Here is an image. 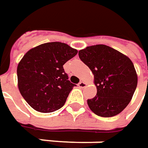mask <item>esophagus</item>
Listing matches in <instances>:
<instances>
[{
    "label": "esophagus",
    "instance_id": "1",
    "mask_svg": "<svg viewBox=\"0 0 148 148\" xmlns=\"http://www.w3.org/2000/svg\"><path fill=\"white\" fill-rule=\"evenodd\" d=\"M78 86H79V88H85L86 86H87V84L84 81H80L78 84Z\"/></svg>",
    "mask_w": 148,
    "mask_h": 148
}]
</instances>
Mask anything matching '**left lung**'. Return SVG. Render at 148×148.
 I'll list each match as a JSON object with an SVG mask.
<instances>
[{
  "instance_id": "obj_1",
  "label": "left lung",
  "mask_w": 148,
  "mask_h": 148,
  "mask_svg": "<svg viewBox=\"0 0 148 148\" xmlns=\"http://www.w3.org/2000/svg\"><path fill=\"white\" fill-rule=\"evenodd\" d=\"M79 59L94 75L97 93L88 99L96 115L112 117L118 115L132 99L138 77L132 61L109 46L96 45L79 51Z\"/></svg>"
}]
</instances>
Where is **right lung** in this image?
<instances>
[{
    "instance_id": "right-lung-1",
    "label": "right lung",
    "mask_w": 148,
    "mask_h": 148,
    "mask_svg": "<svg viewBox=\"0 0 148 148\" xmlns=\"http://www.w3.org/2000/svg\"><path fill=\"white\" fill-rule=\"evenodd\" d=\"M77 52L64 43L50 42L25 54L17 66V85L33 109L49 113L64 106L76 84L69 81L63 65Z\"/></svg>"
}]
</instances>
